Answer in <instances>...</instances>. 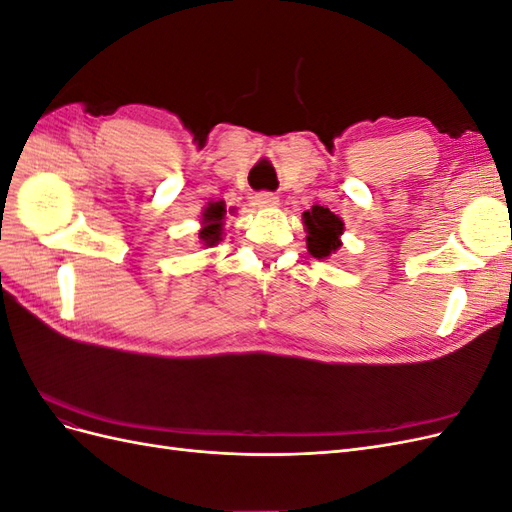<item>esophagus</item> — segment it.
I'll list each match as a JSON object with an SVG mask.
<instances>
[{
    "label": "esophagus",
    "instance_id": "esophagus-1",
    "mask_svg": "<svg viewBox=\"0 0 512 512\" xmlns=\"http://www.w3.org/2000/svg\"><path fill=\"white\" fill-rule=\"evenodd\" d=\"M256 205L262 207V209H269V207L280 205V198H277L273 192H258L256 194Z\"/></svg>",
    "mask_w": 512,
    "mask_h": 512
}]
</instances>
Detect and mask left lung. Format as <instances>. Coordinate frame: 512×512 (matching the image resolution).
Here are the masks:
<instances>
[{"label": "left lung", "instance_id": "obj_1", "mask_svg": "<svg viewBox=\"0 0 512 512\" xmlns=\"http://www.w3.org/2000/svg\"><path fill=\"white\" fill-rule=\"evenodd\" d=\"M303 224L307 228V250L314 258H329L342 245L339 235L344 232V222L327 207L314 205L305 211Z\"/></svg>", "mask_w": 512, "mask_h": 512}]
</instances>
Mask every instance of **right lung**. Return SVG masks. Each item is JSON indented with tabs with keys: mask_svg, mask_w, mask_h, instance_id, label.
<instances>
[{
	"mask_svg": "<svg viewBox=\"0 0 512 512\" xmlns=\"http://www.w3.org/2000/svg\"><path fill=\"white\" fill-rule=\"evenodd\" d=\"M226 218V205L224 200H218V203H209V207L203 211V228H200L198 237L205 245H215L222 241V226Z\"/></svg>",
	"mask_w": 512,
	"mask_h": 512,
	"instance_id": "add662e5",
	"label": "right lung"
}]
</instances>
